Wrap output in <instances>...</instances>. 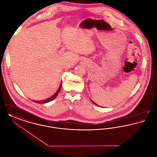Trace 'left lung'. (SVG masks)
Here are the masks:
<instances>
[{"label": "left lung", "mask_w": 157, "mask_h": 157, "mask_svg": "<svg viewBox=\"0 0 157 157\" xmlns=\"http://www.w3.org/2000/svg\"><path fill=\"white\" fill-rule=\"evenodd\" d=\"M92 102H93V103H94V104L97 105H98L97 104H95V102H94V101H92ZM98 106H99V105H98Z\"/></svg>", "instance_id": "obj_1"}]
</instances>
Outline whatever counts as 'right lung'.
<instances>
[{
	"mask_svg": "<svg viewBox=\"0 0 157 157\" xmlns=\"http://www.w3.org/2000/svg\"><path fill=\"white\" fill-rule=\"evenodd\" d=\"M61 86H62V83H60V85L59 88L58 90L56 92V93L52 95V97H51L48 98L47 99H46L45 100H42V101H33V102H36V103H39V104H46V103H48L50 101H52V100H53L54 99H55V98L57 97L58 94L59 93L60 90H61Z\"/></svg>",
	"mask_w": 157,
	"mask_h": 157,
	"instance_id": "add662e5",
	"label": "right lung"
}]
</instances>
